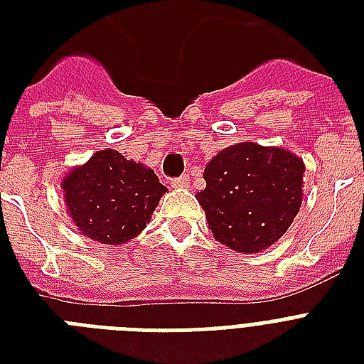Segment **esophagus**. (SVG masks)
<instances>
[{"mask_svg":"<svg viewBox=\"0 0 364 364\" xmlns=\"http://www.w3.org/2000/svg\"><path fill=\"white\" fill-rule=\"evenodd\" d=\"M171 187L173 188H187L188 187V177L183 176L179 179H171Z\"/></svg>","mask_w":364,"mask_h":364,"instance_id":"34e87169","label":"esophagus"}]
</instances>
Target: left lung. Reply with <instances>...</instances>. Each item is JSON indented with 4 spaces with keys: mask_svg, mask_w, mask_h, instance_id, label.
<instances>
[{
    "mask_svg": "<svg viewBox=\"0 0 364 364\" xmlns=\"http://www.w3.org/2000/svg\"><path fill=\"white\" fill-rule=\"evenodd\" d=\"M304 171V160L277 145L243 141L219 151L196 193L213 238L243 255L272 247L299 215Z\"/></svg>",
    "mask_w": 364,
    "mask_h": 364,
    "instance_id": "8db88e82",
    "label": "left lung"
}]
</instances>
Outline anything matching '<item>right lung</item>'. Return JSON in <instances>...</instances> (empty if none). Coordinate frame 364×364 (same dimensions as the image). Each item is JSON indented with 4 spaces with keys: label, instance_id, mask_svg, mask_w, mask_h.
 Returning a JSON list of instances; mask_svg holds the SVG:
<instances>
[{
    "label": "right lung",
    "instance_id": "right-lung-1",
    "mask_svg": "<svg viewBox=\"0 0 364 364\" xmlns=\"http://www.w3.org/2000/svg\"><path fill=\"white\" fill-rule=\"evenodd\" d=\"M64 204L79 234L122 245L143 232L168 188L151 168L115 149L94 153L62 177Z\"/></svg>",
    "mask_w": 364,
    "mask_h": 364
}]
</instances>
